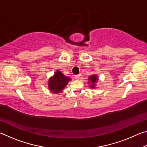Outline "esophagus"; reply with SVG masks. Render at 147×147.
<instances>
[{"mask_svg": "<svg viewBox=\"0 0 147 147\" xmlns=\"http://www.w3.org/2000/svg\"><path fill=\"white\" fill-rule=\"evenodd\" d=\"M74 78H75L76 80H79L80 78H81V75H80V74H77V75L74 76Z\"/></svg>", "mask_w": 147, "mask_h": 147, "instance_id": "esophagus-1", "label": "esophagus"}]
</instances>
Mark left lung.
Listing matches in <instances>:
<instances>
[{
	"label": "left lung",
	"instance_id": "left-lung-1",
	"mask_svg": "<svg viewBox=\"0 0 147 147\" xmlns=\"http://www.w3.org/2000/svg\"><path fill=\"white\" fill-rule=\"evenodd\" d=\"M98 75L96 74H91V75L88 78V84H89V87L91 89H95L96 83L98 81Z\"/></svg>",
	"mask_w": 147,
	"mask_h": 147
}]
</instances>
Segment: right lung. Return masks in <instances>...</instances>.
Here are the masks:
<instances>
[{
  "instance_id": "obj_1",
  "label": "right lung",
  "mask_w": 147,
  "mask_h": 147,
  "mask_svg": "<svg viewBox=\"0 0 147 147\" xmlns=\"http://www.w3.org/2000/svg\"><path fill=\"white\" fill-rule=\"evenodd\" d=\"M71 78L67 76L59 70H56L53 76L50 77L48 81V88L53 93H61Z\"/></svg>"
}]
</instances>
